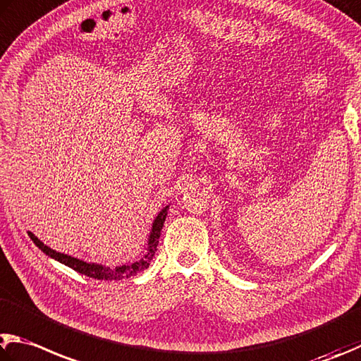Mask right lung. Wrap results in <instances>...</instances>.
Returning a JSON list of instances; mask_svg holds the SVG:
<instances>
[{
  "label": "right lung",
  "instance_id": "1",
  "mask_svg": "<svg viewBox=\"0 0 361 361\" xmlns=\"http://www.w3.org/2000/svg\"><path fill=\"white\" fill-rule=\"evenodd\" d=\"M167 209H169V207L164 208L162 212L156 216V219L153 222L152 233H149L148 249H147L145 255H142V257L137 262H134V264L120 265L116 268H110V267H104V265H97V264H88V262H83L80 259L71 257V255H68V254L56 252L55 249H50L49 246H45L42 241L37 237H35L31 232H28V235L42 252L50 255L51 259L61 262V264L72 268V270H75L77 273H82V274H85V276L93 278V279H101V281H120V279L135 276V274H139L140 271L147 270V268L149 267V262L153 260L156 249H158V245H159V237H161L164 221H166V216H167Z\"/></svg>",
  "mask_w": 361,
  "mask_h": 361
}]
</instances>
